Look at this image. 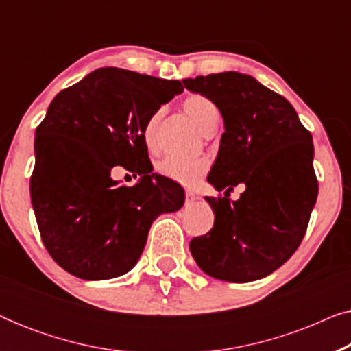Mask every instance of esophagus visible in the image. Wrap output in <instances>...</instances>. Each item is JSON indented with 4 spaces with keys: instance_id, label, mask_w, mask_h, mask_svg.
Instances as JSON below:
<instances>
[{
    "instance_id": "obj_1",
    "label": "esophagus",
    "mask_w": 351,
    "mask_h": 351,
    "mask_svg": "<svg viewBox=\"0 0 351 351\" xmlns=\"http://www.w3.org/2000/svg\"><path fill=\"white\" fill-rule=\"evenodd\" d=\"M185 198H186V203H193L195 199H198V196H196L191 190H186L185 191Z\"/></svg>"
}]
</instances>
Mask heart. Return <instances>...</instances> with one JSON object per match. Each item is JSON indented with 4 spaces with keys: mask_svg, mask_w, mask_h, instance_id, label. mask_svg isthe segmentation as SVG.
Instances as JSON below:
<instances>
[{
    "mask_svg": "<svg viewBox=\"0 0 351 351\" xmlns=\"http://www.w3.org/2000/svg\"><path fill=\"white\" fill-rule=\"evenodd\" d=\"M184 112L191 119V123L199 129L201 132H206L217 123L219 110L215 107L213 100L199 94L189 95L184 100ZM161 112H155L143 124L142 136L145 145L150 150H155L158 147V123H160ZM158 174H161L166 179L185 186H193L199 182L201 177L208 171V161L203 158H179V156H166L156 165Z\"/></svg>",
    "mask_w": 351,
    "mask_h": 351,
    "instance_id": "heart-1",
    "label": "heart"
}]
</instances>
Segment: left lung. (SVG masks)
Listing matches in <instances>:
<instances>
[{
	"instance_id": "obj_1",
	"label": "left lung",
	"mask_w": 351,
	"mask_h": 351,
	"mask_svg": "<svg viewBox=\"0 0 351 351\" xmlns=\"http://www.w3.org/2000/svg\"><path fill=\"white\" fill-rule=\"evenodd\" d=\"M182 83L213 100L225 126L208 180L227 191L206 196L214 227L191 239V256L217 280H261L295 252L308 227L318 196L311 134L282 95L249 75L223 71ZM238 183L247 190L228 200Z\"/></svg>"
}]
</instances>
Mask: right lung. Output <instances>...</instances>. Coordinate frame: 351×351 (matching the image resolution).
Returning <instances> with one entry per match:
<instances>
[{"instance_id": "right-lung-1", "label": "right lung", "mask_w": 351, "mask_h": 351, "mask_svg": "<svg viewBox=\"0 0 351 351\" xmlns=\"http://www.w3.org/2000/svg\"><path fill=\"white\" fill-rule=\"evenodd\" d=\"M184 93L180 81L97 69L60 90L36 128L32 204L51 257L81 280H110L136 265L148 230L184 206V189L152 174L143 124ZM114 165L142 175L111 179Z\"/></svg>"}]
</instances>
